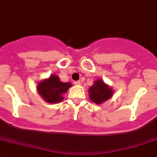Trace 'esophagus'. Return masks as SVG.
<instances>
[{"label": "esophagus", "mask_w": 157, "mask_h": 157, "mask_svg": "<svg viewBox=\"0 0 157 157\" xmlns=\"http://www.w3.org/2000/svg\"><path fill=\"white\" fill-rule=\"evenodd\" d=\"M74 84H77V85H79V84H81V82H80V80H76V81H74Z\"/></svg>", "instance_id": "esophagus-1"}]
</instances>
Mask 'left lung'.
<instances>
[{"label": "left lung", "instance_id": "1", "mask_svg": "<svg viewBox=\"0 0 157 157\" xmlns=\"http://www.w3.org/2000/svg\"><path fill=\"white\" fill-rule=\"evenodd\" d=\"M113 91L103 81L97 80L89 88V96L96 104L103 103L112 96Z\"/></svg>", "mask_w": 157, "mask_h": 157}]
</instances>
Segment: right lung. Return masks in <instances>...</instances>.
Wrapping results in <instances>:
<instances>
[{"mask_svg": "<svg viewBox=\"0 0 157 157\" xmlns=\"http://www.w3.org/2000/svg\"><path fill=\"white\" fill-rule=\"evenodd\" d=\"M72 84L63 83L56 75H52L50 78L39 83L37 87L38 92L46 102L50 103H59L63 100L62 94L67 92Z\"/></svg>", "mask_w": 157, "mask_h": 157, "instance_id": "right-lung-1", "label": "right lung"}]
</instances>
